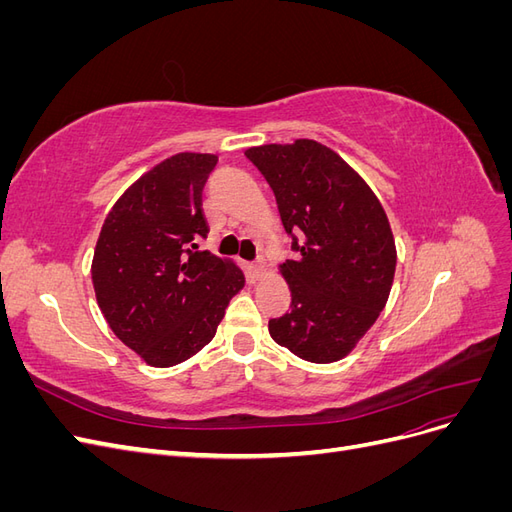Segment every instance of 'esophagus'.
<instances>
[{
	"mask_svg": "<svg viewBox=\"0 0 512 512\" xmlns=\"http://www.w3.org/2000/svg\"><path fill=\"white\" fill-rule=\"evenodd\" d=\"M250 275L254 277V280H260V277H265V275H267V265H265V260H256V262H252V265H250Z\"/></svg>",
	"mask_w": 512,
	"mask_h": 512,
	"instance_id": "obj_1",
	"label": "esophagus"
}]
</instances>
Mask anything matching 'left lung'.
Masks as SVG:
<instances>
[{
	"label": "left lung",
	"instance_id": "8db88e82",
	"mask_svg": "<svg viewBox=\"0 0 512 512\" xmlns=\"http://www.w3.org/2000/svg\"><path fill=\"white\" fill-rule=\"evenodd\" d=\"M271 185L299 258L280 273L290 312L269 320L275 344L309 363L348 356L389 301L397 250L389 218L365 179L312 138L245 149Z\"/></svg>",
	"mask_w": 512,
	"mask_h": 512
}]
</instances>
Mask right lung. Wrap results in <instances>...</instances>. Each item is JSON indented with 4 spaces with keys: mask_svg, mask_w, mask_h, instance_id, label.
Listing matches in <instances>:
<instances>
[{
    "mask_svg": "<svg viewBox=\"0 0 512 512\" xmlns=\"http://www.w3.org/2000/svg\"><path fill=\"white\" fill-rule=\"evenodd\" d=\"M218 156L175 153L138 177L108 211L91 260L111 331L151 367L203 350L245 286L235 260L198 250L203 188Z\"/></svg>",
    "mask_w": 512,
    "mask_h": 512,
    "instance_id": "right-lung-1",
    "label": "right lung"
}]
</instances>
